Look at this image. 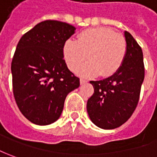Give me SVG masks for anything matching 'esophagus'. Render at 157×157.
Masks as SVG:
<instances>
[{"label":"esophagus","instance_id":"34e87169","mask_svg":"<svg viewBox=\"0 0 157 157\" xmlns=\"http://www.w3.org/2000/svg\"><path fill=\"white\" fill-rule=\"evenodd\" d=\"M87 81H86L85 79H83V78L80 79V83H81L82 85H83V84H85V83H87Z\"/></svg>","mask_w":157,"mask_h":157}]
</instances>
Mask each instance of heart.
I'll return each mask as SVG.
<instances>
[{
	"label": "heart",
	"mask_w": 157,
	"mask_h": 157,
	"mask_svg": "<svg viewBox=\"0 0 157 157\" xmlns=\"http://www.w3.org/2000/svg\"><path fill=\"white\" fill-rule=\"evenodd\" d=\"M127 52L126 40L122 34L107 27H95L82 32L77 41L68 39L63 44L65 62L71 70H76L82 75L109 76L123 63Z\"/></svg>",
	"instance_id": "obj_1"
}]
</instances>
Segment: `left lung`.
<instances>
[{
  "instance_id": "8db88e82",
  "label": "left lung",
  "mask_w": 157,
  "mask_h": 157,
  "mask_svg": "<svg viewBox=\"0 0 157 157\" xmlns=\"http://www.w3.org/2000/svg\"><path fill=\"white\" fill-rule=\"evenodd\" d=\"M124 34L127 52L121 67L107 78L90 82L94 93L87 100V113L93 123L104 130L119 127L130 119L144 79L141 47L132 34L126 31Z\"/></svg>"
}]
</instances>
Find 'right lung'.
Returning a JSON list of instances; mask_svg holds the SVG:
<instances>
[{
  "instance_id": "add662e5",
  "label": "right lung",
  "mask_w": 157,
  "mask_h": 157,
  "mask_svg": "<svg viewBox=\"0 0 157 157\" xmlns=\"http://www.w3.org/2000/svg\"><path fill=\"white\" fill-rule=\"evenodd\" d=\"M75 27L44 20L25 33L12 61L13 90L21 113L32 123L47 125L59 119L68 94L80 79L63 59V47Z\"/></svg>"
}]
</instances>
